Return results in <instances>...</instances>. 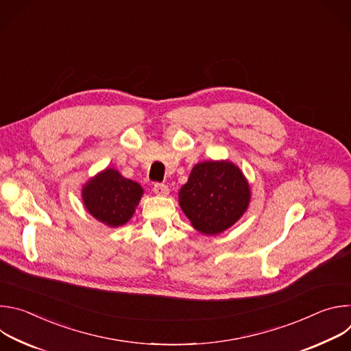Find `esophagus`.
<instances>
[{"label":"esophagus","mask_w":351,"mask_h":351,"mask_svg":"<svg viewBox=\"0 0 351 351\" xmlns=\"http://www.w3.org/2000/svg\"><path fill=\"white\" fill-rule=\"evenodd\" d=\"M154 193L157 195H168L169 194V189L167 184L164 183H156L154 184Z\"/></svg>","instance_id":"esophagus-1"}]
</instances>
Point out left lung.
<instances>
[{"mask_svg": "<svg viewBox=\"0 0 351 351\" xmlns=\"http://www.w3.org/2000/svg\"><path fill=\"white\" fill-rule=\"evenodd\" d=\"M248 202L245 178L228 161L197 164L179 191L183 213L204 234H218L230 228L244 214Z\"/></svg>", "mask_w": 351, "mask_h": 351, "instance_id": "1", "label": "left lung"}]
</instances>
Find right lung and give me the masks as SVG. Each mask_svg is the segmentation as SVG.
Returning a JSON list of instances; mask_svg holds the SVG:
<instances>
[{
	"label": "right lung",
	"mask_w": 351,
	"mask_h": 351,
	"mask_svg": "<svg viewBox=\"0 0 351 351\" xmlns=\"http://www.w3.org/2000/svg\"><path fill=\"white\" fill-rule=\"evenodd\" d=\"M141 194L137 182L125 179L115 169H106L84 186L83 202L95 219L117 228L132 218Z\"/></svg>",
	"instance_id": "add662e5"
}]
</instances>
